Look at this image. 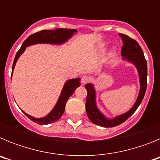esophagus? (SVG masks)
Returning <instances> with one entry per match:
<instances>
[{"instance_id":"esophagus-1","label":"esophagus","mask_w":160,"mask_h":160,"mask_svg":"<svg viewBox=\"0 0 160 160\" xmlns=\"http://www.w3.org/2000/svg\"><path fill=\"white\" fill-rule=\"evenodd\" d=\"M90 81V78L88 77V76H83V77L82 78L81 82L84 85V84H86V83L89 82Z\"/></svg>"}]
</instances>
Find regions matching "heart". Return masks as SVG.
I'll use <instances>...</instances> for the list:
<instances>
[{"mask_svg":"<svg viewBox=\"0 0 160 160\" xmlns=\"http://www.w3.org/2000/svg\"><path fill=\"white\" fill-rule=\"evenodd\" d=\"M114 51H112V53H111V54H114Z\"/></svg>","mask_w":160,"mask_h":160,"instance_id":"1","label":"heart"}]
</instances>
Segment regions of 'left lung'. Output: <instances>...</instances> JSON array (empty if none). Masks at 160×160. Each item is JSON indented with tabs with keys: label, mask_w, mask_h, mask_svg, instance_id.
<instances>
[{
	"label": "left lung",
	"mask_w": 160,
	"mask_h": 160,
	"mask_svg": "<svg viewBox=\"0 0 160 160\" xmlns=\"http://www.w3.org/2000/svg\"><path fill=\"white\" fill-rule=\"evenodd\" d=\"M119 36L122 38V43H123L122 46V50H121V55L122 56V58L128 60V62L133 63L136 66L138 76H139L140 90H139V94H138L136 102L130 111L126 112L125 114L118 115L115 118L108 119L100 112L96 106V94L93 84L88 83L85 85V87L87 90V101H86V111H87V116L93 123L100 126V127H103V128L116 127L125 122L129 117H131L142 102L144 95H145V92H146L147 84H148L147 83L148 66H147V61L144 57L142 48L136 41L128 37V35L119 33Z\"/></svg>",
	"instance_id": "8db88e82"
}]
</instances>
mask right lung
<instances>
[{"label":"right lung","instance_id":"right-lung-1","mask_svg":"<svg viewBox=\"0 0 160 160\" xmlns=\"http://www.w3.org/2000/svg\"><path fill=\"white\" fill-rule=\"evenodd\" d=\"M76 29H56L54 30H42L38 32H35L33 34L30 35L29 38L23 42L22 47L18 51L16 54V57L14 58L13 64H12V70L13 71L14 66L16 65L17 61L19 58L21 54H22L25 50V48L27 46L34 45V44L38 43H50V44H56V45H60L70 38L73 32H76ZM12 77V76H11ZM80 81L81 78H78L74 79H70L68 80L64 85L61 95L59 97L58 102L56 103L54 108L52 110V111L49 113L48 115H46L44 118H37L34 117H32L29 114H26L22 111V112L28 117L30 120L33 121L34 122L40 125H46V124H50L56 122L62 116L63 113L65 111V107H66V103L67 102L68 98L73 94L76 88L80 87Z\"/></svg>","mask_w":160,"mask_h":160}]
</instances>
